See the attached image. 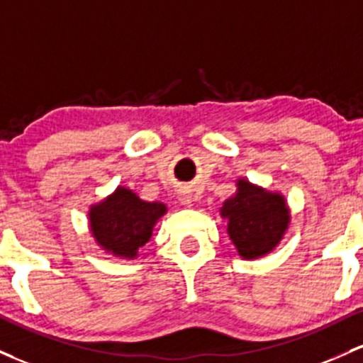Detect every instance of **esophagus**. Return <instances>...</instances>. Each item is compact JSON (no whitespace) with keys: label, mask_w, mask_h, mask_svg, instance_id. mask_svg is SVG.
I'll return each mask as SVG.
<instances>
[{"label":"esophagus","mask_w":363,"mask_h":363,"mask_svg":"<svg viewBox=\"0 0 363 363\" xmlns=\"http://www.w3.org/2000/svg\"><path fill=\"white\" fill-rule=\"evenodd\" d=\"M180 202L183 203V206H190V203H192V197H190V194L186 192V190H182L180 192Z\"/></svg>","instance_id":"esophagus-1"}]
</instances>
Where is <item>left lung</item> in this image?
<instances>
[{
	"mask_svg": "<svg viewBox=\"0 0 363 363\" xmlns=\"http://www.w3.org/2000/svg\"><path fill=\"white\" fill-rule=\"evenodd\" d=\"M221 216L228 219V233L243 259L271 252L290 223L281 195L266 192L245 180L238 182V192L225 202Z\"/></svg>",
	"mask_w": 363,
	"mask_h": 363,
	"instance_id": "1",
	"label": "left lung"
}]
</instances>
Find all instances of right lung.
<instances>
[{
	"label": "right lung",
	"mask_w": 363,
	"mask_h": 363,
	"mask_svg": "<svg viewBox=\"0 0 363 363\" xmlns=\"http://www.w3.org/2000/svg\"><path fill=\"white\" fill-rule=\"evenodd\" d=\"M164 213V203L144 202L132 190L118 189L111 197L92 207L91 228L97 243L106 250L121 257H135Z\"/></svg>",
	"instance_id": "obj_1"
}]
</instances>
